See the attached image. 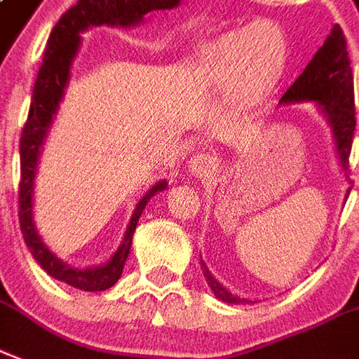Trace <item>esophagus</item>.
I'll use <instances>...</instances> for the list:
<instances>
[{
    "label": "esophagus",
    "mask_w": 359,
    "mask_h": 359,
    "mask_svg": "<svg viewBox=\"0 0 359 359\" xmlns=\"http://www.w3.org/2000/svg\"><path fill=\"white\" fill-rule=\"evenodd\" d=\"M212 157L210 155H204V153H198L195 157H191L189 161V170L196 176H204V174H208L210 170H212Z\"/></svg>",
    "instance_id": "obj_1"
}]
</instances>
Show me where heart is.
<instances>
[{
    "label": "heart",
    "mask_w": 359,
    "mask_h": 359,
    "mask_svg": "<svg viewBox=\"0 0 359 359\" xmlns=\"http://www.w3.org/2000/svg\"><path fill=\"white\" fill-rule=\"evenodd\" d=\"M285 58L284 32L269 20L234 29L208 48V62L217 79L252 88H263L278 79Z\"/></svg>",
    "instance_id": "heart-1"
}]
</instances>
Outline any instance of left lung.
Returning a JSON list of instances; mask_svg holds the SVG:
<instances>
[{
	"label": "left lung",
	"mask_w": 359,
	"mask_h": 359,
	"mask_svg": "<svg viewBox=\"0 0 359 359\" xmlns=\"http://www.w3.org/2000/svg\"><path fill=\"white\" fill-rule=\"evenodd\" d=\"M316 102L318 107L327 117L333 136H335L337 151L341 164L348 170L350 151L355 130V104H354V74L350 67L348 50L343 29L335 26L331 36L318 48L309 66L299 75L292 87L282 96V104L290 102ZM204 276L217 299L225 303H244V299L236 297L227 292L217 280L206 271L202 263Z\"/></svg>",
	"instance_id": "obj_1"
}]
</instances>
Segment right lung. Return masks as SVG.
I'll use <instances>...</instances> for the list:
<instances>
[{"label": "right lung", "instance_id": "obj_1", "mask_svg": "<svg viewBox=\"0 0 359 359\" xmlns=\"http://www.w3.org/2000/svg\"><path fill=\"white\" fill-rule=\"evenodd\" d=\"M180 4V0H79L74 7L60 16V20L50 32L47 41V50L43 55V64L37 74L32 104L26 123H24L22 136H20V183H18V219L20 231L24 234V242L34 255V259L53 276V278L66 282L83 292H104L111 287L123 274V266L130 253L132 236L138 225V219L144 212L145 204L157 191L166 187V182H158L151 187L132 214V219L126 229L125 241L113 255L111 261L96 269H74L62 263L48 252L43 244L32 219V195H34V177H36L37 158L41 149L43 140L47 136L53 115L58 109V102L62 100L66 88L69 67L77 55L81 37L79 34L88 26L100 24H121L130 26L140 22L144 15L151 11L172 9Z\"/></svg>", "mask_w": 359, "mask_h": 359}]
</instances>
